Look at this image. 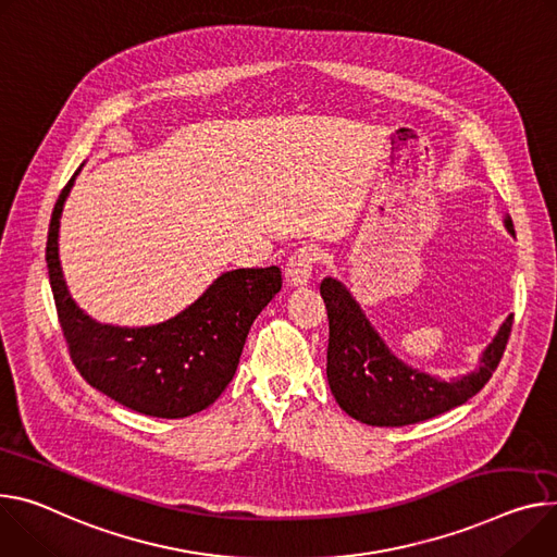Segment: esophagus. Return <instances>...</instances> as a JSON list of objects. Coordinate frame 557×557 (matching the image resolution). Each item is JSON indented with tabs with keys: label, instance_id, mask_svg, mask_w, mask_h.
<instances>
[{
	"label": "esophagus",
	"instance_id": "esophagus-1",
	"mask_svg": "<svg viewBox=\"0 0 557 557\" xmlns=\"http://www.w3.org/2000/svg\"><path fill=\"white\" fill-rule=\"evenodd\" d=\"M318 262H320V250L315 246H301V248H297L293 256L286 260V267H284L286 280L293 286L307 284L311 280L313 269H315Z\"/></svg>",
	"mask_w": 557,
	"mask_h": 557
}]
</instances>
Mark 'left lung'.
Wrapping results in <instances>:
<instances>
[{
    "mask_svg": "<svg viewBox=\"0 0 557 557\" xmlns=\"http://www.w3.org/2000/svg\"><path fill=\"white\" fill-rule=\"evenodd\" d=\"M513 233V222L507 220ZM329 313L326 377L342 411L371 426H407L460 407L495 373L507 348L513 315L484 350L480 369L460 380H437L401 364L371 329L356 299L337 282L320 284Z\"/></svg>",
    "mask_w": 557,
    "mask_h": 557,
    "instance_id": "obj_1",
    "label": "left lung"
}]
</instances>
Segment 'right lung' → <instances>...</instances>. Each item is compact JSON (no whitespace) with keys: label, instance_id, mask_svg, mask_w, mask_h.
<instances>
[{"label":"right lung","instance_id":"obj_1","mask_svg":"<svg viewBox=\"0 0 557 557\" xmlns=\"http://www.w3.org/2000/svg\"><path fill=\"white\" fill-rule=\"evenodd\" d=\"M73 180L50 215L46 264L75 369L90 386L144 416L180 420L211 407L235 375L252 320L282 288L280 269L228 271L195 305L158 326L97 324L75 307L58 260L60 213Z\"/></svg>","mask_w":557,"mask_h":557}]
</instances>
